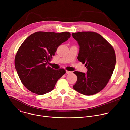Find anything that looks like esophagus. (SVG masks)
<instances>
[{"mask_svg": "<svg viewBox=\"0 0 130 130\" xmlns=\"http://www.w3.org/2000/svg\"><path fill=\"white\" fill-rule=\"evenodd\" d=\"M72 72H71V71H68V70H66V73H67V74H69V73H71Z\"/></svg>", "mask_w": 130, "mask_h": 130, "instance_id": "esophagus-1", "label": "esophagus"}]
</instances>
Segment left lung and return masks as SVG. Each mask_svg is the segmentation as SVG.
<instances>
[{"label": "left lung", "mask_w": 130, "mask_h": 130, "mask_svg": "<svg viewBox=\"0 0 130 130\" xmlns=\"http://www.w3.org/2000/svg\"><path fill=\"white\" fill-rule=\"evenodd\" d=\"M78 42V60L87 69L86 73L75 71L77 81L73 86L79 93L90 96L101 91L108 83L114 71L116 57L113 47L97 33H72Z\"/></svg>", "instance_id": "obj_1"}]
</instances>
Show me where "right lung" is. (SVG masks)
I'll list each match as a JSON object with an SVG mask.
<instances>
[{
  "label": "right lung",
  "mask_w": 130,
  "mask_h": 130,
  "mask_svg": "<svg viewBox=\"0 0 130 130\" xmlns=\"http://www.w3.org/2000/svg\"><path fill=\"white\" fill-rule=\"evenodd\" d=\"M70 33L38 32L30 35L18 49L15 59L17 73L27 89L42 95L52 91L66 73L47 66L57 49L70 38Z\"/></svg>",
  "instance_id": "right-lung-1"
}]
</instances>
